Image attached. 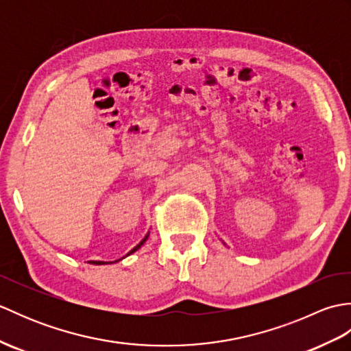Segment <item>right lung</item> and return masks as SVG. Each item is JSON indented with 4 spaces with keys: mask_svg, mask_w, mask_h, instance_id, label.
I'll list each match as a JSON object with an SVG mask.
<instances>
[{
    "mask_svg": "<svg viewBox=\"0 0 351 351\" xmlns=\"http://www.w3.org/2000/svg\"><path fill=\"white\" fill-rule=\"evenodd\" d=\"M147 237H149V234H147V235H146V237H145V238H143V240H141V241H140V243H138V244H137V245H136V247H134V249H132V250H131V252H130V253H128V255H131V253H134V252H136V250H138V249H140V247H141V245H143V243H145V241H146V240H147ZM128 255H126V256H128ZM90 263H92V264H96V265H101V264H106V263H102V261H90Z\"/></svg>",
    "mask_w": 351,
    "mask_h": 351,
    "instance_id": "right-lung-1",
    "label": "right lung"
}]
</instances>
